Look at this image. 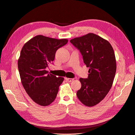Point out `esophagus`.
Masks as SVG:
<instances>
[{
	"label": "esophagus",
	"mask_w": 135,
	"mask_h": 135,
	"mask_svg": "<svg viewBox=\"0 0 135 135\" xmlns=\"http://www.w3.org/2000/svg\"><path fill=\"white\" fill-rule=\"evenodd\" d=\"M65 79H66V81L69 82H71L73 81V78H67V77L65 78Z\"/></svg>",
	"instance_id": "34e87169"
}]
</instances>
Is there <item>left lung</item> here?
Returning <instances> with one entry per match:
<instances>
[{
  "instance_id": "8db88e82",
  "label": "left lung",
  "mask_w": 135,
  "mask_h": 135,
  "mask_svg": "<svg viewBox=\"0 0 135 135\" xmlns=\"http://www.w3.org/2000/svg\"><path fill=\"white\" fill-rule=\"evenodd\" d=\"M70 42L79 50L84 63L89 68L88 78L79 79L81 88L77 96L85 106H94L103 100L112 87L116 71L113 49L107 40L92 33Z\"/></svg>"
}]
</instances>
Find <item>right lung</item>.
Listing matches in <instances>:
<instances>
[{
	"label": "right lung",
	"instance_id": "add662e5",
	"mask_svg": "<svg viewBox=\"0 0 135 135\" xmlns=\"http://www.w3.org/2000/svg\"><path fill=\"white\" fill-rule=\"evenodd\" d=\"M68 41L38 35L21 50L18 67L22 84L28 96L40 106H47L54 101L64 81L63 77L48 73L46 68L54 61L57 49Z\"/></svg>",
	"mask_w": 135,
	"mask_h": 135
}]
</instances>
